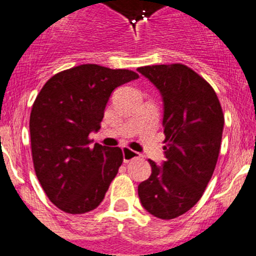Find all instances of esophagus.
Returning a JSON list of instances; mask_svg holds the SVG:
<instances>
[{
  "label": "esophagus",
  "instance_id": "esophagus-1",
  "mask_svg": "<svg viewBox=\"0 0 256 256\" xmlns=\"http://www.w3.org/2000/svg\"><path fill=\"white\" fill-rule=\"evenodd\" d=\"M122 152H123V162H124V163H129V162L133 160V159L139 158V156H140V154H139L138 152L132 150V149H129L128 146H123Z\"/></svg>",
  "mask_w": 256,
  "mask_h": 256
}]
</instances>
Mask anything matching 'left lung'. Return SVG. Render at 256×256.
Instances as JSON below:
<instances>
[{
    "label": "left lung",
    "instance_id": "1",
    "mask_svg": "<svg viewBox=\"0 0 256 256\" xmlns=\"http://www.w3.org/2000/svg\"><path fill=\"white\" fill-rule=\"evenodd\" d=\"M163 98L166 160L149 159L152 174L138 186L143 208L160 219H174L193 208L214 173L224 116L212 86L186 66L138 68Z\"/></svg>",
    "mask_w": 256,
    "mask_h": 256
}]
</instances>
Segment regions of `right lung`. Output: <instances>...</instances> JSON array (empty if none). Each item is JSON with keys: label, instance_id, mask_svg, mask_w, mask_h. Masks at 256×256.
Instances as JSON below:
<instances>
[{"label": "right lung", "instance_id": "obj_1", "mask_svg": "<svg viewBox=\"0 0 256 256\" xmlns=\"http://www.w3.org/2000/svg\"><path fill=\"white\" fill-rule=\"evenodd\" d=\"M133 70L82 64L46 82L30 117L32 159L48 199L60 210L83 214L97 208L122 166V149L96 143L113 90L136 80Z\"/></svg>", "mask_w": 256, "mask_h": 256}]
</instances>
